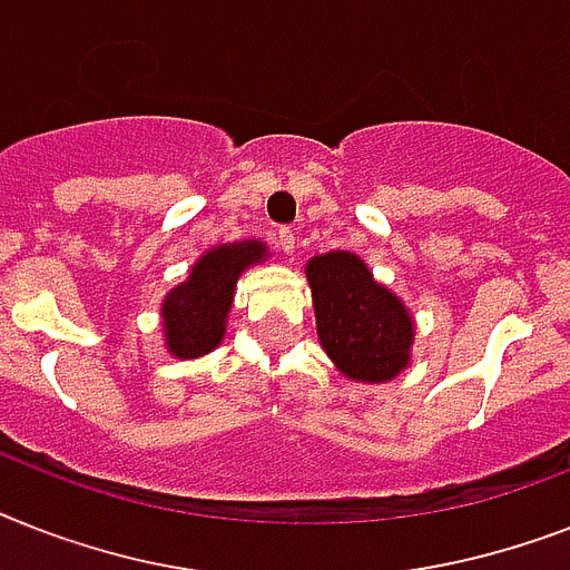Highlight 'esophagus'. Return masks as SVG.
Returning <instances> with one entry per match:
<instances>
[{"label":"esophagus","instance_id":"1","mask_svg":"<svg viewBox=\"0 0 570 570\" xmlns=\"http://www.w3.org/2000/svg\"><path fill=\"white\" fill-rule=\"evenodd\" d=\"M275 243H277V248H281V252H284V254H293L295 252V234L289 228L277 230Z\"/></svg>","mask_w":570,"mask_h":570}]
</instances>
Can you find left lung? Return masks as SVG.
<instances>
[{
	"mask_svg": "<svg viewBox=\"0 0 570 570\" xmlns=\"http://www.w3.org/2000/svg\"><path fill=\"white\" fill-rule=\"evenodd\" d=\"M322 348L351 381H392L410 360L413 318L395 295L348 252L307 263Z\"/></svg>",
	"mask_w": 570,
	"mask_h": 570,
	"instance_id": "left-lung-1",
	"label": "left lung"
}]
</instances>
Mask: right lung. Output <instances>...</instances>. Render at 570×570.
Returning a JSON list of instances; mask_svg holds the SVG:
<instances>
[{
  "label": "right lung",
  "instance_id": "add662e5",
  "mask_svg": "<svg viewBox=\"0 0 570 570\" xmlns=\"http://www.w3.org/2000/svg\"><path fill=\"white\" fill-rule=\"evenodd\" d=\"M263 257H266V248L252 239L219 245L193 266L189 281L166 295V348L173 351L175 357H202L219 345L239 272Z\"/></svg>",
  "mask_w": 570,
  "mask_h": 570
}]
</instances>
